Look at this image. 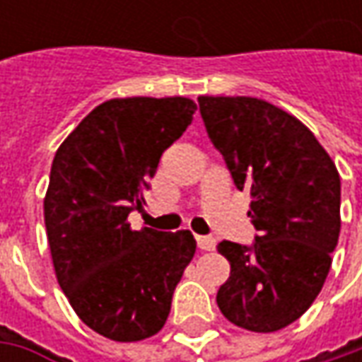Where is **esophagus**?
<instances>
[{
	"instance_id": "34e87169",
	"label": "esophagus",
	"mask_w": 362,
	"mask_h": 362,
	"mask_svg": "<svg viewBox=\"0 0 362 362\" xmlns=\"http://www.w3.org/2000/svg\"><path fill=\"white\" fill-rule=\"evenodd\" d=\"M197 245H199V250L209 252V250L216 247V238H211V235H197Z\"/></svg>"
}]
</instances>
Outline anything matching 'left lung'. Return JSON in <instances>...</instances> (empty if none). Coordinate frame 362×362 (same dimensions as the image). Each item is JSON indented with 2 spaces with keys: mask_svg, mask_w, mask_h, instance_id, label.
<instances>
[{
  "mask_svg": "<svg viewBox=\"0 0 362 362\" xmlns=\"http://www.w3.org/2000/svg\"><path fill=\"white\" fill-rule=\"evenodd\" d=\"M233 185L252 195V243L219 242L231 272L217 306L235 327L274 332L310 308L341 233V177L313 132L250 96H199Z\"/></svg>",
  "mask_w": 362,
  "mask_h": 362,
  "instance_id": "left-lung-1",
  "label": "left lung"
}]
</instances>
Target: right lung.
<instances>
[{
  "label": "right lung",
  "mask_w": 362,
  "mask_h": 362,
  "mask_svg": "<svg viewBox=\"0 0 362 362\" xmlns=\"http://www.w3.org/2000/svg\"><path fill=\"white\" fill-rule=\"evenodd\" d=\"M195 110L181 96L115 98L96 106L56 151L44 199L56 278L80 320L110 341L157 334L195 256L191 231H132L127 221L143 209L160 155Z\"/></svg>",
  "instance_id": "obj_1"
}]
</instances>
